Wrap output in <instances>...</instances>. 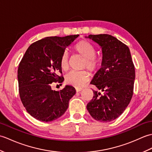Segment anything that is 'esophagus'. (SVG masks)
Here are the masks:
<instances>
[{"instance_id": "obj_1", "label": "esophagus", "mask_w": 152, "mask_h": 152, "mask_svg": "<svg viewBox=\"0 0 152 152\" xmlns=\"http://www.w3.org/2000/svg\"><path fill=\"white\" fill-rule=\"evenodd\" d=\"M82 89H83V88H76V92L81 91Z\"/></svg>"}]
</instances>
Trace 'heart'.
Instances as JSON below:
<instances>
[{
	"label": "heart",
	"instance_id": "b5f03b06",
	"mask_svg": "<svg viewBox=\"0 0 152 152\" xmlns=\"http://www.w3.org/2000/svg\"><path fill=\"white\" fill-rule=\"evenodd\" d=\"M74 51L79 56L82 57L83 61L82 68L88 69L91 74L98 72L101 66V60L95 55V50L91 44L86 40L78 42L74 47ZM60 65L63 70H66L69 66V55L64 52L61 57ZM89 80L88 71H71L66 74L65 82L67 84L76 88H80L86 83Z\"/></svg>",
	"mask_w": 152,
	"mask_h": 152
}]
</instances>
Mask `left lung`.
Returning a JSON list of instances; mask_svg holds the SVG:
<instances>
[{"label": "left lung", "instance_id": "left-lung-1", "mask_svg": "<svg viewBox=\"0 0 152 152\" xmlns=\"http://www.w3.org/2000/svg\"><path fill=\"white\" fill-rule=\"evenodd\" d=\"M87 38L99 45L102 67L91 81L92 100L87 109L96 121L110 122L120 116L133 94L134 66L129 48L115 37L107 34H90Z\"/></svg>", "mask_w": 152, "mask_h": 152}]
</instances>
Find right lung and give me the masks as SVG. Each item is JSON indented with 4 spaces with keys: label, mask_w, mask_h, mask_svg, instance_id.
<instances>
[{
    "label": "right lung",
    "mask_w": 152,
    "mask_h": 152,
    "mask_svg": "<svg viewBox=\"0 0 152 152\" xmlns=\"http://www.w3.org/2000/svg\"><path fill=\"white\" fill-rule=\"evenodd\" d=\"M79 34L42 38L28 48L19 64L18 79L21 101L27 112L38 120L50 122L63 115L75 95L72 86L60 91L51 89L53 82L64 78L60 59L65 49Z\"/></svg>",
    "instance_id": "obj_1"
}]
</instances>
